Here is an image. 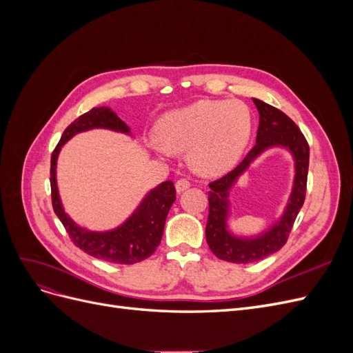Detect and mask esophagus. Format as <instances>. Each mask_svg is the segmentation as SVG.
I'll return each instance as SVG.
<instances>
[{
  "mask_svg": "<svg viewBox=\"0 0 353 353\" xmlns=\"http://www.w3.org/2000/svg\"><path fill=\"white\" fill-rule=\"evenodd\" d=\"M175 188H176V193H183L187 188H190V181L188 179H178L175 183Z\"/></svg>",
  "mask_w": 353,
  "mask_h": 353,
  "instance_id": "34e87169",
  "label": "esophagus"
}]
</instances>
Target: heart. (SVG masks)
<instances>
[{
	"label": "heart",
	"instance_id": "1",
	"mask_svg": "<svg viewBox=\"0 0 353 353\" xmlns=\"http://www.w3.org/2000/svg\"><path fill=\"white\" fill-rule=\"evenodd\" d=\"M252 131L248 105L237 100H201L168 112L157 122L159 141L152 148L162 156L188 150V162L201 175H219L243 154Z\"/></svg>",
	"mask_w": 353,
	"mask_h": 353
}]
</instances>
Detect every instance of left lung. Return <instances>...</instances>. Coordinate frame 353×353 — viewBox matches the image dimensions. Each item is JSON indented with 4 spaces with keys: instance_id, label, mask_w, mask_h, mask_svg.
I'll return each mask as SVG.
<instances>
[{
    "instance_id": "1",
    "label": "left lung",
    "mask_w": 353,
    "mask_h": 353,
    "mask_svg": "<svg viewBox=\"0 0 353 353\" xmlns=\"http://www.w3.org/2000/svg\"><path fill=\"white\" fill-rule=\"evenodd\" d=\"M259 112V128L256 144L243 162L230 174L209 184V218L206 241L221 261L232 263H252L279 252L287 241L306 193L309 168V145L297 125L281 110L259 99H252ZM271 148H284L292 156L295 176L291 196L282 215L272 225L252 236L234 233L229 227L230 190L254 160Z\"/></svg>"
}]
</instances>
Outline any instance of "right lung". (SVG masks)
Instances as JSON below:
<instances>
[{"label": "right lung", "mask_w": 353, "mask_h": 353, "mask_svg": "<svg viewBox=\"0 0 353 353\" xmlns=\"http://www.w3.org/2000/svg\"><path fill=\"white\" fill-rule=\"evenodd\" d=\"M91 130H109L134 138L131 128L110 108H94L73 121L63 132L60 141L51 156V197L56 215L65 225L72 241L81 250L95 259L112 263L132 265L152 256L160 244L168 212L176 200V191L172 181H165L141 199L134 212L119 225L95 231L74 222L65 210L57 185V160L63 145L81 132Z\"/></svg>", "instance_id": "right-lung-1"}]
</instances>
